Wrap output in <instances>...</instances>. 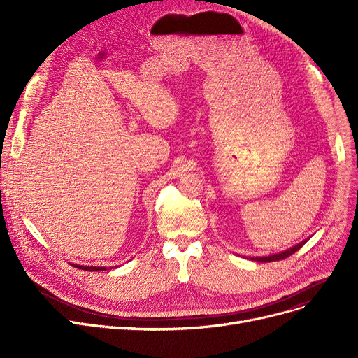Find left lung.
Here are the masks:
<instances>
[{"label": "left lung", "instance_id": "1", "mask_svg": "<svg viewBox=\"0 0 358 358\" xmlns=\"http://www.w3.org/2000/svg\"><path fill=\"white\" fill-rule=\"evenodd\" d=\"M306 241H308V239H306ZM306 241H302L300 243H297V245H294L293 248H290V250H287V251H283V252H280V254H274V255H268V257H255V258H252V259H254V261H258V262H271V261L285 259V258L293 255L296 251H299L300 248H302V247L305 245V243H306Z\"/></svg>", "mask_w": 358, "mask_h": 358}]
</instances>
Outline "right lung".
Here are the masks:
<instances>
[{
	"label": "right lung",
	"instance_id": "right-lung-1",
	"mask_svg": "<svg viewBox=\"0 0 358 358\" xmlns=\"http://www.w3.org/2000/svg\"><path fill=\"white\" fill-rule=\"evenodd\" d=\"M73 267H77V268H83V270H85V271H99V270H106L104 267H84V266H77V264H72Z\"/></svg>",
	"mask_w": 358,
	"mask_h": 358
}]
</instances>
